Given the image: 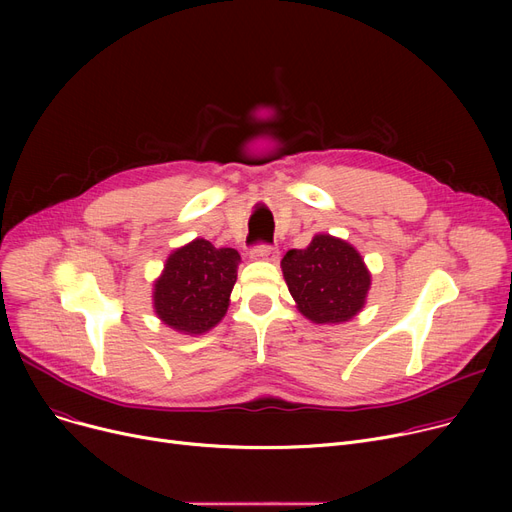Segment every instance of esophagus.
<instances>
[{
    "label": "esophagus",
    "mask_w": 512,
    "mask_h": 512,
    "mask_svg": "<svg viewBox=\"0 0 512 512\" xmlns=\"http://www.w3.org/2000/svg\"><path fill=\"white\" fill-rule=\"evenodd\" d=\"M251 257L253 259H265V261H278L280 251L272 245H257L251 249Z\"/></svg>",
    "instance_id": "obj_1"
}]
</instances>
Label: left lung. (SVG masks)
<instances>
[{
    "label": "left lung",
    "mask_w": 512,
    "mask_h": 512,
    "mask_svg": "<svg viewBox=\"0 0 512 512\" xmlns=\"http://www.w3.org/2000/svg\"><path fill=\"white\" fill-rule=\"evenodd\" d=\"M282 274L297 309L313 324H342L365 305L371 274L342 238L315 234L307 249H290Z\"/></svg>",
    "instance_id": "left-lung-1"
}]
</instances>
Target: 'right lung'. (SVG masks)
Listing matches in <instances>:
<instances>
[{
	"label": "right lung",
	"mask_w": 512,
	"mask_h": 512,
	"mask_svg": "<svg viewBox=\"0 0 512 512\" xmlns=\"http://www.w3.org/2000/svg\"><path fill=\"white\" fill-rule=\"evenodd\" d=\"M240 255L195 238L176 249L153 284V309L176 332L203 334L218 326L230 305Z\"/></svg>",
	"instance_id": "obj_1"
}]
</instances>
